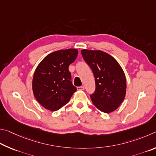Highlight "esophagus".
<instances>
[{
  "label": "esophagus",
  "instance_id": "obj_1",
  "mask_svg": "<svg viewBox=\"0 0 156 156\" xmlns=\"http://www.w3.org/2000/svg\"><path fill=\"white\" fill-rule=\"evenodd\" d=\"M76 89H77V90H83L84 87L83 86H80V87H77Z\"/></svg>",
  "mask_w": 156,
  "mask_h": 156
}]
</instances>
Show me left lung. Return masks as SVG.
<instances>
[{
  "mask_svg": "<svg viewBox=\"0 0 156 156\" xmlns=\"http://www.w3.org/2000/svg\"><path fill=\"white\" fill-rule=\"evenodd\" d=\"M81 54L95 78L96 90L90 95L92 103L104 113L115 111L126 94V77L121 65L102 51L83 49Z\"/></svg>",
  "mask_w": 156,
  "mask_h": 156,
  "instance_id": "obj_1",
  "label": "left lung"
}]
</instances>
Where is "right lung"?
<instances>
[{
  "mask_svg": "<svg viewBox=\"0 0 156 156\" xmlns=\"http://www.w3.org/2000/svg\"><path fill=\"white\" fill-rule=\"evenodd\" d=\"M77 55L75 48L59 50L48 54L38 64L33 76L32 89L42 107L51 111L59 110L76 92L68 66Z\"/></svg>",
  "mask_w": 156,
  "mask_h": 156,
  "instance_id": "add662e5",
  "label": "right lung"
}]
</instances>
